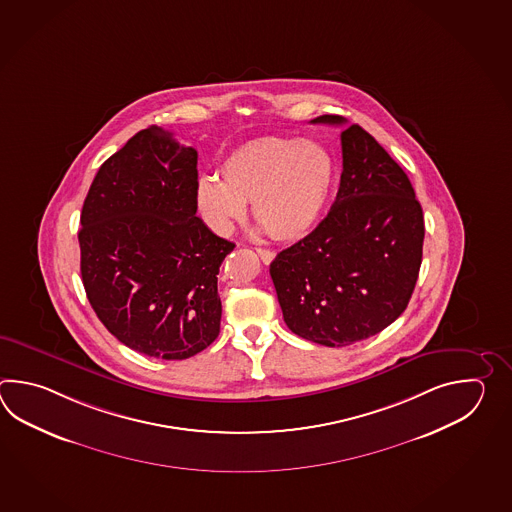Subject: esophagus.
<instances>
[{
  "label": "esophagus",
  "instance_id": "obj_1",
  "mask_svg": "<svg viewBox=\"0 0 512 512\" xmlns=\"http://www.w3.org/2000/svg\"><path fill=\"white\" fill-rule=\"evenodd\" d=\"M256 252L260 254V258L261 261H263V263H271V261L274 260V256H276L274 252L269 251V249H261V247H258V249H256Z\"/></svg>",
  "mask_w": 512,
  "mask_h": 512
}]
</instances>
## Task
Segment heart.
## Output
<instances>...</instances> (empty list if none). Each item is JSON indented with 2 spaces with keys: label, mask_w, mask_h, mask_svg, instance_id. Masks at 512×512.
I'll return each mask as SVG.
<instances>
[{
  "label": "heart",
  "mask_w": 512,
  "mask_h": 512,
  "mask_svg": "<svg viewBox=\"0 0 512 512\" xmlns=\"http://www.w3.org/2000/svg\"><path fill=\"white\" fill-rule=\"evenodd\" d=\"M335 175V159L320 142L260 137L230 153L221 181H197V210L210 229L227 234L252 203V216L271 238L298 240L322 216Z\"/></svg>",
  "instance_id": "b5f03b06"
}]
</instances>
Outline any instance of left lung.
I'll return each mask as SVG.
<instances>
[{"label":"left lung","instance_id":"obj_1","mask_svg":"<svg viewBox=\"0 0 512 512\" xmlns=\"http://www.w3.org/2000/svg\"><path fill=\"white\" fill-rule=\"evenodd\" d=\"M313 124L344 126L340 115ZM342 175L326 218L280 252L271 278L294 335L342 348L403 315L423 260L425 219L414 186L359 124L340 133Z\"/></svg>","mask_w":512,"mask_h":512}]
</instances>
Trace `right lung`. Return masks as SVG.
<instances>
[{
	"instance_id": "1",
	"label": "right lung",
	"mask_w": 512,
	"mask_h": 512,
	"mask_svg": "<svg viewBox=\"0 0 512 512\" xmlns=\"http://www.w3.org/2000/svg\"><path fill=\"white\" fill-rule=\"evenodd\" d=\"M197 152L150 126L98 168L78 232L87 300L113 337L164 360L219 335L218 274L234 251L197 218Z\"/></svg>"
}]
</instances>
